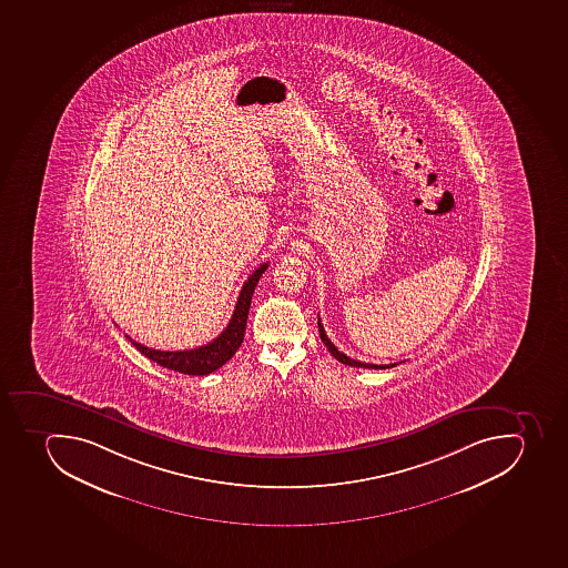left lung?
I'll use <instances>...</instances> for the list:
<instances>
[{"mask_svg":"<svg viewBox=\"0 0 568 568\" xmlns=\"http://www.w3.org/2000/svg\"><path fill=\"white\" fill-rule=\"evenodd\" d=\"M318 331L320 338L324 342L325 347L329 348V353L333 354L334 358L338 359L339 363H345L348 367H362V368H392L396 367V363H390V365H374V363H363L358 362V359L348 358L347 354L339 353L338 347H334L333 342L327 338V334H325L324 325L320 322L318 318Z\"/></svg>","mask_w":568,"mask_h":568,"instance_id":"obj_1","label":"left lung"}]
</instances>
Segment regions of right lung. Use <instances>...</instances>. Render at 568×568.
I'll return each instance as SVG.
<instances>
[{
  "label": "right lung",
  "mask_w": 568,
  "mask_h": 568,
  "mask_svg": "<svg viewBox=\"0 0 568 568\" xmlns=\"http://www.w3.org/2000/svg\"><path fill=\"white\" fill-rule=\"evenodd\" d=\"M266 267L267 263L261 264L250 275L248 281L244 282L243 290L239 293L234 315L230 318L229 325L224 327L223 333L217 338L212 339L209 344L191 348V351H174L172 353V351H156V348L145 347V345L134 342L133 338H129L128 334H125V338L145 358L153 359L154 363L169 368V371L182 372V374H189V376H206L210 372L217 371L237 353V348L243 344L253 291L257 287L258 278L263 277Z\"/></svg>",
  "instance_id": "add662e5"
}]
</instances>
